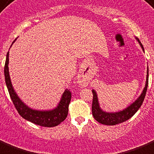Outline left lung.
<instances>
[{
  "label": "left lung",
  "mask_w": 154,
  "mask_h": 154,
  "mask_svg": "<svg viewBox=\"0 0 154 154\" xmlns=\"http://www.w3.org/2000/svg\"><path fill=\"white\" fill-rule=\"evenodd\" d=\"M136 40L138 41V43L142 47V51H144V47L141 43L140 40L137 37H135ZM146 81L145 87L142 90V93L140 94L139 97L134 101L133 103H131L128 107L124 109L119 111L116 112H109L103 111L100 107V103H99L98 96L96 92V90L92 89V94H93V100H92V116L97 122L102 123L103 125H108V126H113V125L119 124L121 122L128 120L132 116L138 112L140 107L142 106L145 97H146L147 87H148V81H149V69L147 67V72H146Z\"/></svg>",
  "instance_id": "1"
}]
</instances>
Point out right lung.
I'll return each mask as SVG.
<instances>
[{
  "label": "right lung",
  "instance_id": "1",
  "mask_svg": "<svg viewBox=\"0 0 154 154\" xmlns=\"http://www.w3.org/2000/svg\"><path fill=\"white\" fill-rule=\"evenodd\" d=\"M15 39L12 42L11 47L14 43ZM9 51L6 55L5 65V78L6 86L9 92L10 97L12 103L16 107L17 112L24 119L35 123L36 125L45 127H53L57 126L66 119L68 115L69 104L71 100V92L68 89H66L62 93V97L57 105L51 110H36L28 107L25 104L15 91L12 86L11 78H10L9 70H8V62H9Z\"/></svg>",
  "mask_w": 154,
  "mask_h": 154
}]
</instances>
